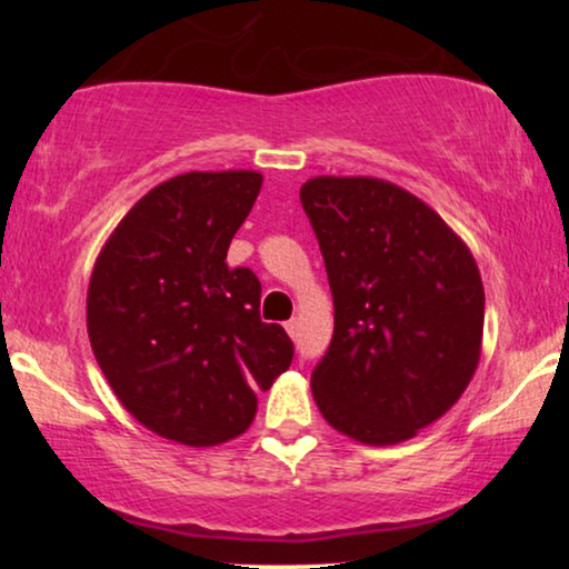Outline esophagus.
Returning <instances> with one entry per match:
<instances>
[{
  "label": "esophagus",
  "mask_w": 569,
  "mask_h": 569,
  "mask_svg": "<svg viewBox=\"0 0 569 569\" xmlns=\"http://www.w3.org/2000/svg\"><path fill=\"white\" fill-rule=\"evenodd\" d=\"M284 329H287V333H290V337L295 339V337H298V329H300V323L295 321V318H292V321H287V323H284Z\"/></svg>",
  "instance_id": "1"
}]
</instances>
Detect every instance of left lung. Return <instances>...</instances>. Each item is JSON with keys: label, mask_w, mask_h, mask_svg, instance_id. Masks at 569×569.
Listing matches in <instances>:
<instances>
[{"label": "left lung", "mask_w": 569, "mask_h": 569, "mask_svg": "<svg viewBox=\"0 0 569 569\" xmlns=\"http://www.w3.org/2000/svg\"><path fill=\"white\" fill-rule=\"evenodd\" d=\"M300 201L333 295L331 345L310 376L318 409L368 446L415 438L479 365L477 261L435 209L380 178H310Z\"/></svg>", "instance_id": "1"}]
</instances>
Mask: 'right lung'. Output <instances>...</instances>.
<instances>
[{
    "instance_id": "1",
    "label": "right lung",
    "mask_w": 569,
    "mask_h": 569,
    "mask_svg": "<svg viewBox=\"0 0 569 569\" xmlns=\"http://www.w3.org/2000/svg\"><path fill=\"white\" fill-rule=\"evenodd\" d=\"M261 183L256 170H191L154 186L92 269V355L123 409L166 440L209 448L243 435L256 391L292 362L287 331L261 321L259 279L224 261Z\"/></svg>"
}]
</instances>
